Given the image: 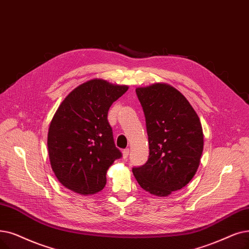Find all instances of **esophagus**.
<instances>
[{
  "instance_id": "1",
  "label": "esophagus",
  "mask_w": 249,
  "mask_h": 249,
  "mask_svg": "<svg viewBox=\"0 0 249 249\" xmlns=\"http://www.w3.org/2000/svg\"><path fill=\"white\" fill-rule=\"evenodd\" d=\"M122 156H123V158H124V159H127V158H128V156H129V148H125V149H123V151H122Z\"/></svg>"
}]
</instances>
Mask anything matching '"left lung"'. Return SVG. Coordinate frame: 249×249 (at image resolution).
<instances>
[{"mask_svg":"<svg viewBox=\"0 0 249 249\" xmlns=\"http://www.w3.org/2000/svg\"><path fill=\"white\" fill-rule=\"evenodd\" d=\"M148 136L146 163L133 168L142 189L166 197L186 186L196 175L203 150L199 118L179 90L167 83L137 88Z\"/></svg>","mask_w":249,"mask_h":249,"instance_id":"8db88e82","label":"left lung"}]
</instances>
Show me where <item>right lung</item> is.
I'll list each match as a JSON object with an SVG mask.
<instances>
[{"label": "right lung", "mask_w": 249, "mask_h": 249, "mask_svg": "<svg viewBox=\"0 0 249 249\" xmlns=\"http://www.w3.org/2000/svg\"><path fill=\"white\" fill-rule=\"evenodd\" d=\"M128 89L94 78L78 85L59 106L49 127L48 150L64 187L81 196L104 189L107 171L122 156L114 143L107 112Z\"/></svg>", "instance_id": "1"}]
</instances>
